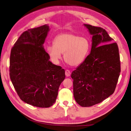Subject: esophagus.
<instances>
[{
    "label": "esophagus",
    "instance_id": "obj_1",
    "mask_svg": "<svg viewBox=\"0 0 131 131\" xmlns=\"http://www.w3.org/2000/svg\"><path fill=\"white\" fill-rule=\"evenodd\" d=\"M65 74H66V75L67 77H69L70 75V74H71L70 71L69 70H68V69H67L66 70V72H65Z\"/></svg>",
    "mask_w": 131,
    "mask_h": 131
}]
</instances>
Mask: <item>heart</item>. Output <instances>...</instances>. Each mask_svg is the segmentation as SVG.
<instances>
[{"label":"heart","mask_w":131,"mask_h":131,"mask_svg":"<svg viewBox=\"0 0 131 131\" xmlns=\"http://www.w3.org/2000/svg\"><path fill=\"white\" fill-rule=\"evenodd\" d=\"M90 41L84 37L74 33H62L53 40V45L46 47V51L52 60L58 63L64 53L66 62L71 66H78L85 61L90 50Z\"/></svg>","instance_id":"1"}]
</instances>
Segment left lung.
Masks as SVG:
<instances>
[{
  "label": "left lung",
  "mask_w": 131,
  "mask_h": 131,
  "mask_svg": "<svg viewBox=\"0 0 131 131\" xmlns=\"http://www.w3.org/2000/svg\"><path fill=\"white\" fill-rule=\"evenodd\" d=\"M92 35L91 53L71 75L75 101L83 107L100 103L115 90L121 72L116 42L102 28L84 25ZM104 45H103L102 44Z\"/></svg>",
  "instance_id": "8db88e82"
}]
</instances>
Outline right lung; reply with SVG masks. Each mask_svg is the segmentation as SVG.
Masks as SVG:
<instances>
[{
  "instance_id": "right-lung-1",
  "label": "right lung",
  "mask_w": 131,
  "mask_h": 131,
  "mask_svg": "<svg viewBox=\"0 0 131 131\" xmlns=\"http://www.w3.org/2000/svg\"><path fill=\"white\" fill-rule=\"evenodd\" d=\"M49 27L43 25L23 32L12 47L10 78L21 100L39 108H49L56 102L65 70L53 64L43 49Z\"/></svg>"
}]
</instances>
